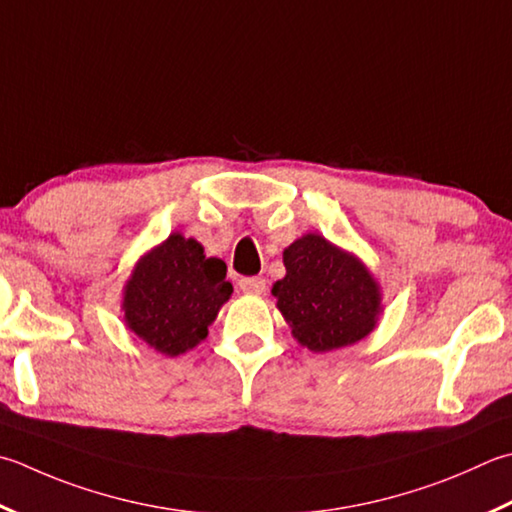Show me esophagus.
<instances>
[{"label":"esophagus","mask_w":512,"mask_h":512,"mask_svg":"<svg viewBox=\"0 0 512 512\" xmlns=\"http://www.w3.org/2000/svg\"><path fill=\"white\" fill-rule=\"evenodd\" d=\"M239 288H242L246 295H262L266 293L268 284L264 277H242L239 279Z\"/></svg>","instance_id":"34e87169"}]
</instances>
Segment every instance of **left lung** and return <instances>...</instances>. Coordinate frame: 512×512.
I'll list each match as a JSON object with an SVG mask.
<instances>
[{
    "label": "left lung",
    "mask_w": 512,
    "mask_h": 512,
    "mask_svg": "<svg viewBox=\"0 0 512 512\" xmlns=\"http://www.w3.org/2000/svg\"><path fill=\"white\" fill-rule=\"evenodd\" d=\"M284 266L273 295L299 346L328 353L362 342L377 328L382 286L357 255L306 233L284 248Z\"/></svg>",
    "instance_id": "8db88e82"
}]
</instances>
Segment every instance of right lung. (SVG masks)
<instances>
[{
    "instance_id": "add662e5",
    "label": "right lung",
    "mask_w": 512,
    "mask_h": 512,
    "mask_svg": "<svg viewBox=\"0 0 512 512\" xmlns=\"http://www.w3.org/2000/svg\"><path fill=\"white\" fill-rule=\"evenodd\" d=\"M230 295L222 259L206 257L197 239L170 233L137 259L126 279L124 324L157 353L177 357L204 342Z\"/></svg>"
}]
</instances>
